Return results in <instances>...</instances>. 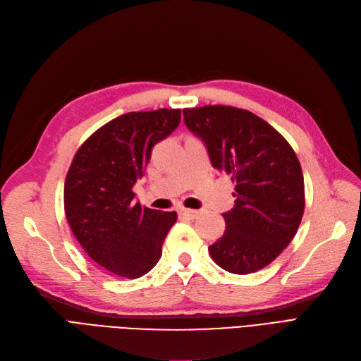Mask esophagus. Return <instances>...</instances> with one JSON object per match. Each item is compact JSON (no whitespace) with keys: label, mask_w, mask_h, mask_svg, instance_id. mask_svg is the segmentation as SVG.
Segmentation results:
<instances>
[{"label":"esophagus","mask_w":361,"mask_h":361,"mask_svg":"<svg viewBox=\"0 0 361 361\" xmlns=\"http://www.w3.org/2000/svg\"><path fill=\"white\" fill-rule=\"evenodd\" d=\"M178 213H179V216H182V218L195 219L197 216L200 214V210H194V209H185V207H180V209H178Z\"/></svg>","instance_id":"esophagus-1"}]
</instances>
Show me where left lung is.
<instances>
[{
  "instance_id": "obj_1",
  "label": "left lung",
  "mask_w": 361,
  "mask_h": 361,
  "mask_svg": "<svg viewBox=\"0 0 361 361\" xmlns=\"http://www.w3.org/2000/svg\"><path fill=\"white\" fill-rule=\"evenodd\" d=\"M183 121L204 142L214 169L235 182L226 229L209 247L228 272L269 265L293 240L305 209V186L293 148L250 111L225 105L185 108Z\"/></svg>"
}]
</instances>
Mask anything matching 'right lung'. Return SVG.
<instances>
[{
	"label": "right lung",
	"instance_id": "right-lung-1",
	"mask_svg": "<svg viewBox=\"0 0 361 361\" xmlns=\"http://www.w3.org/2000/svg\"><path fill=\"white\" fill-rule=\"evenodd\" d=\"M180 123V109L127 112L96 130L77 151L65 179V214L96 264L139 279L161 256L176 212L142 207L132 191L157 142Z\"/></svg>",
	"mask_w": 361,
	"mask_h": 361
}]
</instances>
